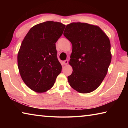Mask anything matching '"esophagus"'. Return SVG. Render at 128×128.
Returning <instances> with one entry per match:
<instances>
[{
    "instance_id": "34e87169",
    "label": "esophagus",
    "mask_w": 128,
    "mask_h": 128,
    "mask_svg": "<svg viewBox=\"0 0 128 128\" xmlns=\"http://www.w3.org/2000/svg\"><path fill=\"white\" fill-rule=\"evenodd\" d=\"M68 60H64V61L62 62V64H63V65H66V64H68Z\"/></svg>"
}]
</instances>
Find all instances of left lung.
Here are the masks:
<instances>
[{"instance_id": "left-lung-1", "label": "left lung", "mask_w": 128, "mask_h": 128, "mask_svg": "<svg viewBox=\"0 0 128 128\" xmlns=\"http://www.w3.org/2000/svg\"><path fill=\"white\" fill-rule=\"evenodd\" d=\"M63 34L72 44L69 85L80 93L93 92L103 81L111 63L109 38L98 26L82 22L67 25Z\"/></svg>"}]
</instances>
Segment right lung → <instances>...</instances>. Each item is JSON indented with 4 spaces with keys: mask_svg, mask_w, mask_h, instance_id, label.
<instances>
[{
    "mask_svg": "<svg viewBox=\"0 0 128 128\" xmlns=\"http://www.w3.org/2000/svg\"><path fill=\"white\" fill-rule=\"evenodd\" d=\"M66 25L46 21L32 27L21 43L17 64L21 78L30 89L44 92L54 86L62 72L55 43Z\"/></svg>",
    "mask_w": 128,
    "mask_h": 128,
    "instance_id": "obj_1",
    "label": "right lung"
}]
</instances>
